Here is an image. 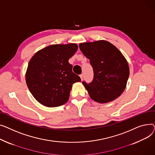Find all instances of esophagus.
<instances>
[{
    "label": "esophagus",
    "instance_id": "1",
    "mask_svg": "<svg viewBox=\"0 0 155 155\" xmlns=\"http://www.w3.org/2000/svg\"><path fill=\"white\" fill-rule=\"evenodd\" d=\"M80 78H81V80L83 81V78H84V74H81L80 75Z\"/></svg>",
    "mask_w": 155,
    "mask_h": 155
}]
</instances>
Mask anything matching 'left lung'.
Instances as JSON below:
<instances>
[{"instance_id": "obj_1", "label": "left lung", "mask_w": 155, "mask_h": 155, "mask_svg": "<svg viewBox=\"0 0 155 155\" xmlns=\"http://www.w3.org/2000/svg\"><path fill=\"white\" fill-rule=\"evenodd\" d=\"M93 69L91 83L83 82L90 97L99 103L113 101L126 88L130 75L128 62L114 45L106 41L79 44Z\"/></svg>"}]
</instances>
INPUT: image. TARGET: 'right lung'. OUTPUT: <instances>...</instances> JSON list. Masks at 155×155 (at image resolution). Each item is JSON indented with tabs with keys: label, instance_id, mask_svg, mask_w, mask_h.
<instances>
[{
	"label": "right lung",
	"instance_id": "right-lung-1",
	"mask_svg": "<svg viewBox=\"0 0 155 155\" xmlns=\"http://www.w3.org/2000/svg\"><path fill=\"white\" fill-rule=\"evenodd\" d=\"M76 44L51 45L36 52L30 60L25 81L37 101L47 107H58L69 98L72 86L81 78L68 61L78 50Z\"/></svg>",
	"mask_w": 155,
	"mask_h": 155
}]
</instances>
